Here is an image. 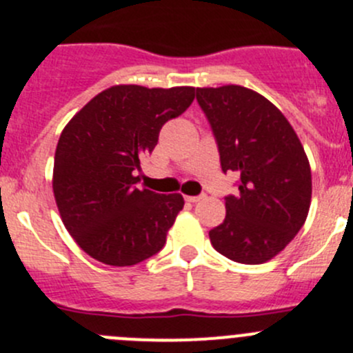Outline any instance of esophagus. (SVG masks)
I'll list each match as a JSON object with an SVG mask.
<instances>
[{
	"mask_svg": "<svg viewBox=\"0 0 353 353\" xmlns=\"http://www.w3.org/2000/svg\"><path fill=\"white\" fill-rule=\"evenodd\" d=\"M205 195H188V197H185V199H187L188 202H199V201H202Z\"/></svg>",
	"mask_w": 353,
	"mask_h": 353,
	"instance_id": "obj_1",
	"label": "esophagus"
}]
</instances>
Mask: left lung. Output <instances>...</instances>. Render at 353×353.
<instances>
[{"label": "left lung", "instance_id": "8db88e82", "mask_svg": "<svg viewBox=\"0 0 353 353\" xmlns=\"http://www.w3.org/2000/svg\"><path fill=\"white\" fill-rule=\"evenodd\" d=\"M223 172L240 175L225 197L226 216L209 232L212 247L242 264L280 254L305 223L312 195L309 159L280 110L242 85L197 87Z\"/></svg>", "mask_w": 353, "mask_h": 353}]
</instances>
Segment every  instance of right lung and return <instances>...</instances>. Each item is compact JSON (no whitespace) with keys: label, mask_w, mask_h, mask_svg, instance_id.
Instances as JSON below:
<instances>
[{"label":"right lung","mask_w":353,"mask_h":353,"mask_svg":"<svg viewBox=\"0 0 353 353\" xmlns=\"http://www.w3.org/2000/svg\"><path fill=\"white\" fill-rule=\"evenodd\" d=\"M194 97V87L113 85L63 128L54 199L65 228L99 263L134 266L165 247L183 197L139 188L135 172L158 144L163 125L180 117Z\"/></svg>","instance_id":"right-lung-1"}]
</instances>
